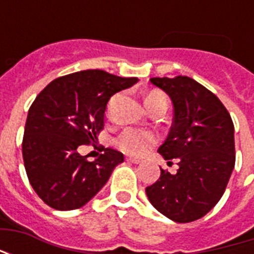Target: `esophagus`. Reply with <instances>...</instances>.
Here are the masks:
<instances>
[{"instance_id": "34e87169", "label": "esophagus", "mask_w": 254, "mask_h": 254, "mask_svg": "<svg viewBox=\"0 0 254 254\" xmlns=\"http://www.w3.org/2000/svg\"><path fill=\"white\" fill-rule=\"evenodd\" d=\"M127 160L129 162V163H133V165H138V163L141 162V160L137 159V158H130V156H127Z\"/></svg>"}]
</instances>
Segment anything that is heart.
<instances>
[{
  "instance_id": "1",
  "label": "heart",
  "mask_w": 254,
  "mask_h": 254,
  "mask_svg": "<svg viewBox=\"0 0 254 254\" xmlns=\"http://www.w3.org/2000/svg\"><path fill=\"white\" fill-rule=\"evenodd\" d=\"M117 96L113 98L110 105L107 107V113H110L111 107L116 103ZM145 106L148 110H154L155 107H165L167 109V98L165 94L159 91H152L145 96ZM156 141L154 133L147 132V130H140V129H133V127H127L124 129L114 140V145L117 148L122 151L124 154L127 155H143L147 152V149Z\"/></svg>"
}]
</instances>
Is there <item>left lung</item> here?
<instances>
[{
	"instance_id": "obj_1",
	"label": "left lung",
	"mask_w": 254,
	"mask_h": 254,
	"mask_svg": "<svg viewBox=\"0 0 254 254\" xmlns=\"http://www.w3.org/2000/svg\"><path fill=\"white\" fill-rule=\"evenodd\" d=\"M151 83L170 96L174 118L159 147L167 163L176 159L177 174L160 169L145 188L148 200L174 222L202 218L223 196L235 165L234 124L215 94L188 76L152 77Z\"/></svg>"
}]
</instances>
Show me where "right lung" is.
<instances>
[{"mask_svg": "<svg viewBox=\"0 0 254 254\" xmlns=\"http://www.w3.org/2000/svg\"><path fill=\"white\" fill-rule=\"evenodd\" d=\"M137 81L88 69L53 80L36 96L21 148L31 187L49 207L69 211L85 205L124 162V155L113 148H105L94 162L78 149L103 129L111 96Z\"/></svg>", "mask_w": 254, "mask_h": 254, "instance_id": "right-lung-1", "label": "right lung"}]
</instances>
